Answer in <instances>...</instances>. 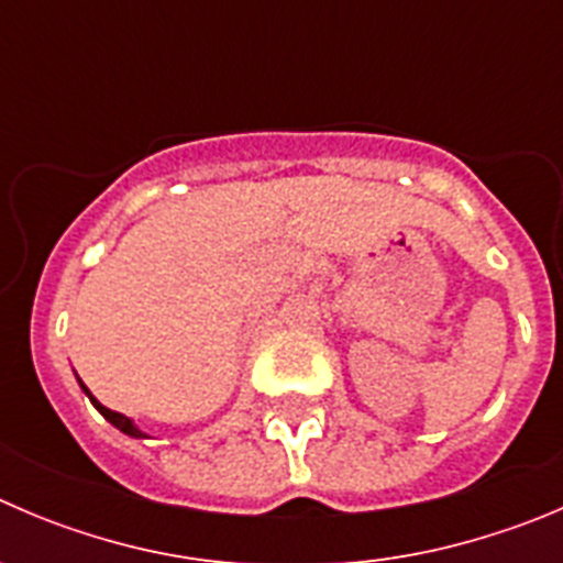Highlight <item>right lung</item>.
<instances>
[{"label": "right lung", "mask_w": 563, "mask_h": 563, "mask_svg": "<svg viewBox=\"0 0 563 563\" xmlns=\"http://www.w3.org/2000/svg\"><path fill=\"white\" fill-rule=\"evenodd\" d=\"M82 389H85V395H88V398H90V400H93V406H96V409H99V411H101V415H104V420H110V422H112V426H115V428H118V431H124V433H130V437H146V433H143V431H137V428H135V422H132V420H130V417H124V415H118V411H112V409H107V406H101V404H99V400H96V398H93V395H90V393H88V387H85V384H82Z\"/></svg>", "instance_id": "1"}]
</instances>
